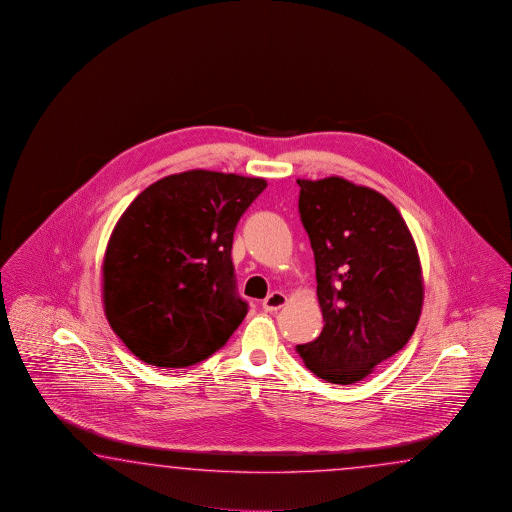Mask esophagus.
<instances>
[{
  "label": "esophagus",
  "mask_w": 512,
  "mask_h": 512,
  "mask_svg": "<svg viewBox=\"0 0 512 512\" xmlns=\"http://www.w3.org/2000/svg\"><path fill=\"white\" fill-rule=\"evenodd\" d=\"M285 304H287V296L280 293V291H274V293L269 294V296L263 300L261 307H263L267 313H274V311L282 309Z\"/></svg>",
  "instance_id": "obj_1"
}]
</instances>
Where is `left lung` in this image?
<instances>
[{
  "mask_svg": "<svg viewBox=\"0 0 512 512\" xmlns=\"http://www.w3.org/2000/svg\"><path fill=\"white\" fill-rule=\"evenodd\" d=\"M298 210L315 254L324 329L296 346L333 384L364 379L406 346L423 307V274L399 210L342 177L298 179Z\"/></svg>",
  "mask_w": 512,
  "mask_h": 512,
  "instance_id": "left-lung-1",
  "label": "left lung"
}]
</instances>
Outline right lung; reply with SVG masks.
Returning a JSON list of instances; mask_svg holds the SVG:
<instances>
[{
	"mask_svg": "<svg viewBox=\"0 0 512 512\" xmlns=\"http://www.w3.org/2000/svg\"><path fill=\"white\" fill-rule=\"evenodd\" d=\"M265 179L190 170L148 186L120 216L102 265L109 326L135 357L186 368L223 348L249 311L234 230Z\"/></svg>",
	"mask_w": 512,
	"mask_h": 512,
	"instance_id": "add662e5",
	"label": "right lung"
}]
</instances>
